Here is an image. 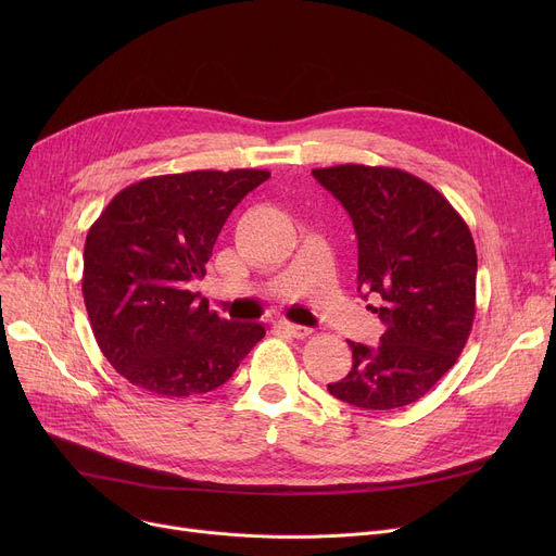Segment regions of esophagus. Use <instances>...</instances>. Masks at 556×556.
I'll return each mask as SVG.
<instances>
[{"label":"esophagus","mask_w":556,"mask_h":556,"mask_svg":"<svg viewBox=\"0 0 556 556\" xmlns=\"http://www.w3.org/2000/svg\"><path fill=\"white\" fill-rule=\"evenodd\" d=\"M279 329H281V331H286L288 336H293V338H308V336L313 333L308 327L293 325V323H288V319H281V323H279Z\"/></svg>","instance_id":"esophagus-1"}]
</instances>
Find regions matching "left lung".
Returning <instances> with one entry per match:
<instances>
[{"label":"left lung","mask_w":556,"mask_h":556,"mask_svg":"<svg viewBox=\"0 0 556 556\" xmlns=\"http://www.w3.org/2000/svg\"><path fill=\"white\" fill-rule=\"evenodd\" d=\"M352 216L358 293L381 298L386 331L367 346L349 340L354 365L329 392L363 410H394L421 399L455 365L476 317L478 254L453 204L390 166L313 168Z\"/></svg>","instance_id":"1"}]
</instances>
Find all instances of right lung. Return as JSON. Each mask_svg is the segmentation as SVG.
I'll return each instance as SVG.
<instances>
[{
	"label": "right lung",
	"instance_id": "obj_1",
	"mask_svg": "<svg viewBox=\"0 0 556 556\" xmlns=\"http://www.w3.org/2000/svg\"><path fill=\"white\" fill-rule=\"evenodd\" d=\"M268 170L155 175L116 193L87 231L83 298L108 363L157 396L220 388L263 325L229 323L191 293L231 210Z\"/></svg>",
	"mask_w": 556,
	"mask_h": 556
}]
</instances>
